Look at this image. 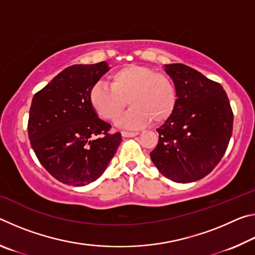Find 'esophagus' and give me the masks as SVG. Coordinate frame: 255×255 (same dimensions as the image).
Masks as SVG:
<instances>
[{
	"label": "esophagus",
	"instance_id": "1",
	"mask_svg": "<svg viewBox=\"0 0 255 255\" xmlns=\"http://www.w3.org/2000/svg\"><path fill=\"white\" fill-rule=\"evenodd\" d=\"M138 133L139 132H137V131H123L122 135L124 137H135L138 135Z\"/></svg>",
	"mask_w": 255,
	"mask_h": 255
}]
</instances>
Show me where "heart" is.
I'll use <instances>...</instances> for the list:
<instances>
[{
	"mask_svg": "<svg viewBox=\"0 0 255 255\" xmlns=\"http://www.w3.org/2000/svg\"><path fill=\"white\" fill-rule=\"evenodd\" d=\"M110 81L111 86L99 82L89 93L90 103L101 118L116 120L128 102L131 108L118 120L126 128L145 126L150 120L161 124L173 114L178 93L169 76L149 67L128 64L112 73Z\"/></svg>",
	"mask_w": 255,
	"mask_h": 255,
	"instance_id": "1",
	"label": "heart"
}]
</instances>
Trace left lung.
I'll return each mask as SVG.
<instances>
[{
	"label": "left lung",
	"mask_w": 255,
	"mask_h": 255,
	"mask_svg": "<svg viewBox=\"0 0 255 255\" xmlns=\"http://www.w3.org/2000/svg\"><path fill=\"white\" fill-rule=\"evenodd\" d=\"M176 88L178 101L157 128L150 152L157 170L174 182L205 178L225 154L233 131V111L223 86L183 64L164 65Z\"/></svg>",
	"instance_id": "8db88e82"
}]
</instances>
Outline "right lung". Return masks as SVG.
Masks as SVG:
<instances>
[{"mask_svg": "<svg viewBox=\"0 0 255 255\" xmlns=\"http://www.w3.org/2000/svg\"><path fill=\"white\" fill-rule=\"evenodd\" d=\"M109 70L107 62L70 66L32 98L30 144L41 165L67 185L100 178L122 143V133L109 132L111 125L98 117L89 99Z\"/></svg>", "mask_w": 255, "mask_h": 255, "instance_id": "obj_1", "label": "right lung"}]
</instances>
